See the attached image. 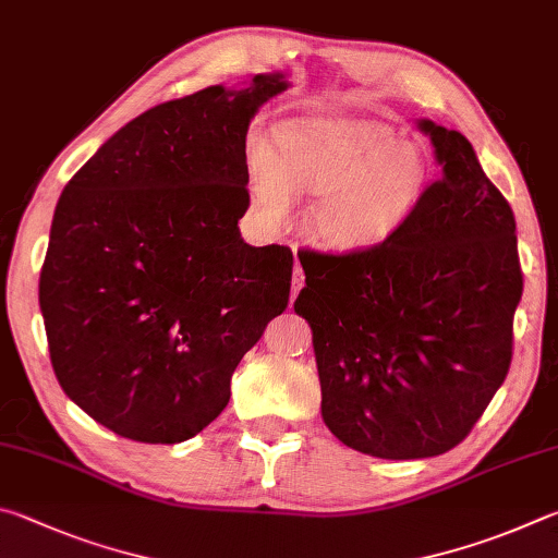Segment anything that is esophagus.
<instances>
[{
    "mask_svg": "<svg viewBox=\"0 0 558 558\" xmlns=\"http://www.w3.org/2000/svg\"><path fill=\"white\" fill-rule=\"evenodd\" d=\"M304 269H301V264H296L294 267V274H291V299H296V294L301 291V287H304Z\"/></svg>",
    "mask_w": 558,
    "mask_h": 558,
    "instance_id": "1",
    "label": "esophagus"
}]
</instances>
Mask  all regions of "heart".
Wrapping results in <instances>:
<instances>
[{
    "mask_svg": "<svg viewBox=\"0 0 558 558\" xmlns=\"http://www.w3.org/2000/svg\"><path fill=\"white\" fill-rule=\"evenodd\" d=\"M252 201L284 220L291 193L316 195L308 230L326 250L385 247L412 222L432 183L422 144L397 140L383 120L299 117L277 126V149L262 134L244 146Z\"/></svg>",
    "mask_w": 558,
    "mask_h": 558,
    "instance_id": "b5f03b06",
    "label": "heart"
}]
</instances>
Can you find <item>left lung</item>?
<instances>
[{"mask_svg": "<svg viewBox=\"0 0 558 558\" xmlns=\"http://www.w3.org/2000/svg\"><path fill=\"white\" fill-rule=\"evenodd\" d=\"M441 179L412 222L360 254L299 252L320 416L338 441L387 461L451 451L512 363L522 299L517 225L461 132L418 120Z\"/></svg>", "mask_w": 558, "mask_h": 558, "instance_id": "obj_1", "label": "left lung"}]
</instances>
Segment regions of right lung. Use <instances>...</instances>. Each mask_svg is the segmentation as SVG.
<instances>
[{"label":"right lung","mask_w":558,"mask_h":558,"mask_svg":"<svg viewBox=\"0 0 558 558\" xmlns=\"http://www.w3.org/2000/svg\"><path fill=\"white\" fill-rule=\"evenodd\" d=\"M289 87L259 73L156 105L58 198L38 304L58 385L97 424L181 444L230 402L242 355L289 304L294 254L252 247L244 140Z\"/></svg>","instance_id":"1"}]
</instances>
